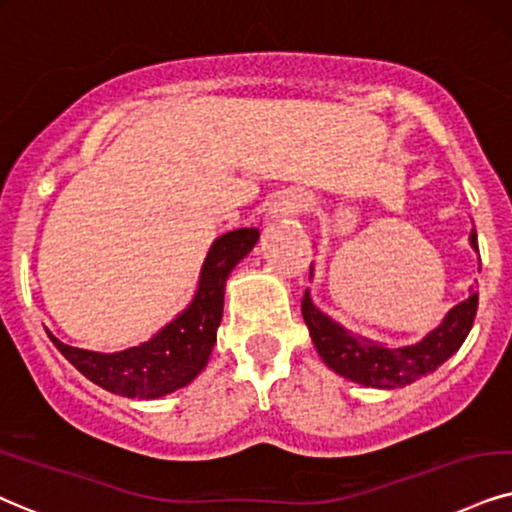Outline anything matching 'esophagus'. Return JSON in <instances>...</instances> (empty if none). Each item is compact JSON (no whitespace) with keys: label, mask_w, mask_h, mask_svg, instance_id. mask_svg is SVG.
<instances>
[{"label":"esophagus","mask_w":512,"mask_h":512,"mask_svg":"<svg viewBox=\"0 0 512 512\" xmlns=\"http://www.w3.org/2000/svg\"><path fill=\"white\" fill-rule=\"evenodd\" d=\"M309 208H312V198L307 193L297 191L278 200V208L274 212H278V215H297V212H307Z\"/></svg>","instance_id":"1"}]
</instances>
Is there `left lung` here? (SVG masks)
I'll list each match as a JSON object with an SVG mask.
<instances>
[{
  "instance_id": "obj_1",
  "label": "left lung",
  "mask_w": 512,
  "mask_h": 512,
  "mask_svg": "<svg viewBox=\"0 0 512 512\" xmlns=\"http://www.w3.org/2000/svg\"><path fill=\"white\" fill-rule=\"evenodd\" d=\"M470 245L477 250L475 229L470 234ZM477 300L480 297L472 290L468 300L456 304L446 314L442 326L435 328L428 338L420 340L418 345L397 349L345 331L314 307L307 290L302 295V319L307 323L316 352L321 354L326 366L340 373L342 378L366 387H401L435 371L439 364H444L463 345L472 328V321H475Z\"/></svg>"
}]
</instances>
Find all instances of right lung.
<instances>
[{"label":"right lung","mask_w":512,"mask_h":512,"mask_svg":"<svg viewBox=\"0 0 512 512\" xmlns=\"http://www.w3.org/2000/svg\"><path fill=\"white\" fill-rule=\"evenodd\" d=\"M257 238V229H236L219 236L205 257L193 302L144 345L99 354L63 345L47 331L49 338L84 378L120 397L158 399L179 390L208 364L222 321L226 278L252 250Z\"/></svg>","instance_id":"1"}]
</instances>
